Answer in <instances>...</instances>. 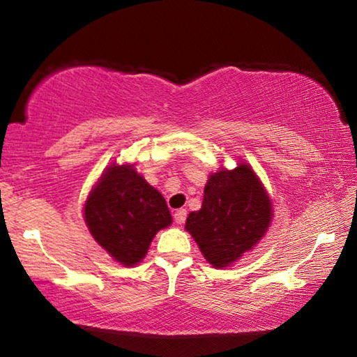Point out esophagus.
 <instances>
[{
	"instance_id": "1",
	"label": "esophagus",
	"mask_w": 357,
	"mask_h": 357,
	"mask_svg": "<svg viewBox=\"0 0 357 357\" xmlns=\"http://www.w3.org/2000/svg\"><path fill=\"white\" fill-rule=\"evenodd\" d=\"M174 222L178 223V225H183L185 222V217H187V211L185 209H178L176 213H174Z\"/></svg>"
}]
</instances>
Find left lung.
<instances>
[{
	"instance_id": "1",
	"label": "left lung",
	"mask_w": 357,
	"mask_h": 357,
	"mask_svg": "<svg viewBox=\"0 0 357 357\" xmlns=\"http://www.w3.org/2000/svg\"><path fill=\"white\" fill-rule=\"evenodd\" d=\"M273 219V203L250 165L211 173L200 211L185 229L214 268H227L252 250Z\"/></svg>"
}]
</instances>
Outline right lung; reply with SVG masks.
<instances>
[{
  "label": "right lung",
  "mask_w": 357,
  "mask_h": 357,
  "mask_svg": "<svg viewBox=\"0 0 357 357\" xmlns=\"http://www.w3.org/2000/svg\"><path fill=\"white\" fill-rule=\"evenodd\" d=\"M89 233L114 261L134 266L146 255L157 231L172 223L165 198L134 165L107 167L84 203Z\"/></svg>",
  "instance_id": "1"
}]
</instances>
